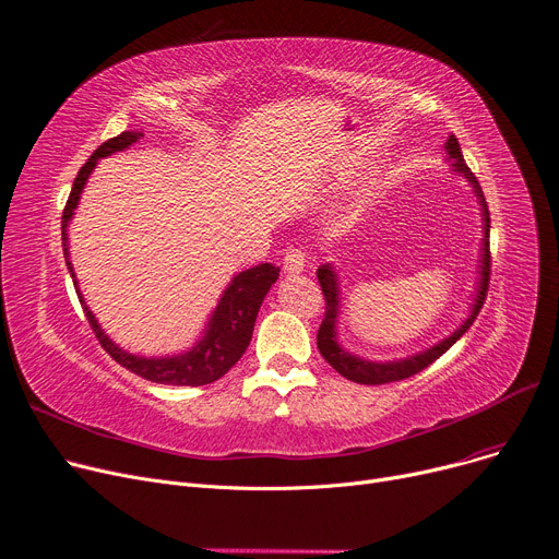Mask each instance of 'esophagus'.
Here are the masks:
<instances>
[{"instance_id": "obj_1", "label": "esophagus", "mask_w": 559, "mask_h": 559, "mask_svg": "<svg viewBox=\"0 0 559 559\" xmlns=\"http://www.w3.org/2000/svg\"><path fill=\"white\" fill-rule=\"evenodd\" d=\"M284 273L286 275H300L307 265V254L302 250H290L284 254Z\"/></svg>"}]
</instances>
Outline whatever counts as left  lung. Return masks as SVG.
<instances>
[{"mask_svg":"<svg viewBox=\"0 0 559 559\" xmlns=\"http://www.w3.org/2000/svg\"><path fill=\"white\" fill-rule=\"evenodd\" d=\"M443 147L448 152V158H445L448 166L453 168V173L462 175L471 183V189L477 198V204H480V211H483V246H480V259H477V263H480V265H477V282H475V296H473V302H471V311L455 332H450L445 338L430 345V348H425V350L414 353V355H407L403 359H391V361L366 359V357H359L350 350H345L341 341H338L341 284H338V275L334 271V265L323 263L321 269L316 271V275H318V282H321L323 296H325V318L321 323V330H318L316 343H318V350H321L323 359L345 380L357 382V384H386V382H397V380L412 378L414 373H418V370L428 368L432 361H437L445 350L453 348V343H457L462 338V334L473 325L475 316L480 313V309H483V302L487 298V286H489V265H491V257H489V227H491L489 225V209H487L480 183H477L475 175L464 164L462 147H460L457 139L450 134Z\"/></svg>","mask_w":559,"mask_h":559,"instance_id":"left-lung-1","label":"left lung"}]
</instances>
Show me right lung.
Returning a JSON list of instances; mask_svg holds the SVG:
<instances>
[{"label": "right lung", "mask_w": 559, "mask_h": 559, "mask_svg": "<svg viewBox=\"0 0 559 559\" xmlns=\"http://www.w3.org/2000/svg\"><path fill=\"white\" fill-rule=\"evenodd\" d=\"M141 136H143V131H136V129L122 131V134H118L116 139H109L106 143H102L93 152L88 162L84 164V168L79 170V175L72 183L68 204L63 209V218H61L63 257L68 263L70 277L74 282L79 302H82V307L86 311V318H88V323H91L97 341L102 343V348L109 353L120 366L131 370V373L141 376L143 380H150L156 384H173V386L211 384V382L221 380L248 350L257 313L261 309L265 294H269L271 286L277 282L280 269H275V265H271V263H259V265H252V269H248V271H241L238 275H234L231 282L227 284V288L223 290L216 309L211 311L202 334L198 336V341L191 345L189 350L177 353V355H164V357H143V355H134V353L120 348V345L102 330L95 313L88 309L82 290H79V282H76L74 269L70 263L68 225L74 216V209L79 206V198H82V193H84V186H86L91 173L95 170L99 158L131 147Z\"/></svg>", "instance_id": "1"}]
</instances>
